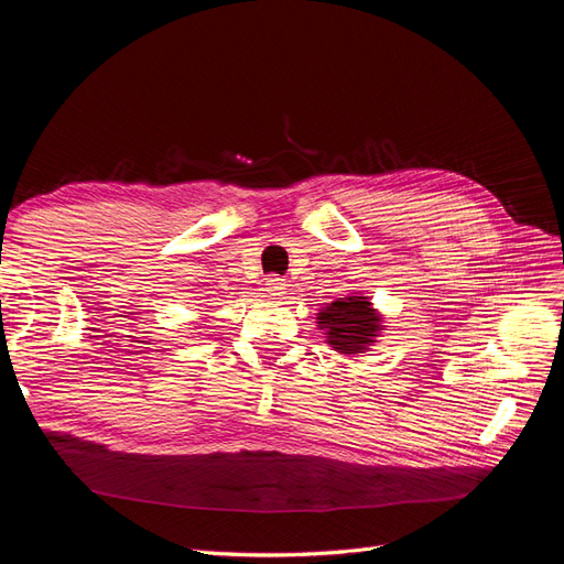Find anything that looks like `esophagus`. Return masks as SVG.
I'll use <instances>...</instances> for the list:
<instances>
[{
  "label": "esophagus",
  "instance_id": "1",
  "mask_svg": "<svg viewBox=\"0 0 564 564\" xmlns=\"http://www.w3.org/2000/svg\"><path fill=\"white\" fill-rule=\"evenodd\" d=\"M267 291L271 297H283L288 293V283L281 276H269L267 279Z\"/></svg>",
  "mask_w": 564,
  "mask_h": 564
}]
</instances>
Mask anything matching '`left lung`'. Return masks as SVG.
Segmentation results:
<instances>
[{"label": "left lung", "mask_w": 564, "mask_h": 564, "mask_svg": "<svg viewBox=\"0 0 564 564\" xmlns=\"http://www.w3.org/2000/svg\"><path fill=\"white\" fill-rule=\"evenodd\" d=\"M316 324L324 330L326 343L345 357H357V354L368 351L384 330L382 314L373 310L371 300L359 293L337 297L326 304L316 314Z\"/></svg>", "instance_id": "left-lung-1"}]
</instances>
